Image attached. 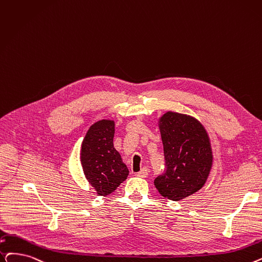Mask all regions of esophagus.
<instances>
[{"label": "esophagus", "mask_w": 262, "mask_h": 262, "mask_svg": "<svg viewBox=\"0 0 262 262\" xmlns=\"http://www.w3.org/2000/svg\"><path fill=\"white\" fill-rule=\"evenodd\" d=\"M139 178H146L147 176H149V169H147L146 167H143L139 172H137V174H136Z\"/></svg>", "instance_id": "1"}]
</instances>
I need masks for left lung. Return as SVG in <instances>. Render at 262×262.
<instances>
[{"mask_svg":"<svg viewBox=\"0 0 262 262\" xmlns=\"http://www.w3.org/2000/svg\"><path fill=\"white\" fill-rule=\"evenodd\" d=\"M165 169L154 180L163 197L179 201L206 183L213 155L207 130L196 119L169 111L159 119Z\"/></svg>","mask_w":262,"mask_h":262,"instance_id":"obj_1","label":"left lung"}]
</instances>
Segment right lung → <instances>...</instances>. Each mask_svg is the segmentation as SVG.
Masks as SVG:
<instances>
[{"mask_svg": "<svg viewBox=\"0 0 262 262\" xmlns=\"http://www.w3.org/2000/svg\"><path fill=\"white\" fill-rule=\"evenodd\" d=\"M113 136L115 122L101 120L89 128L81 145L80 159L84 176L99 196L115 191L129 172L113 146Z\"/></svg>", "mask_w": 262, "mask_h": 262, "instance_id": "right-lung-1", "label": "right lung"}]
</instances>
